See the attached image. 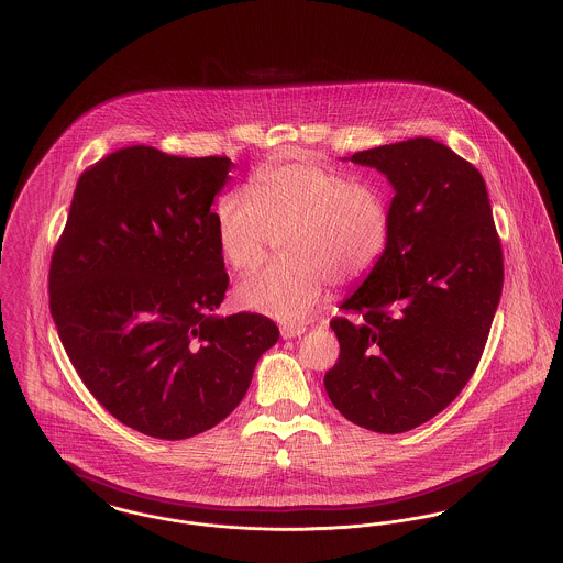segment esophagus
I'll return each mask as SVG.
<instances>
[{
  "label": "esophagus",
  "instance_id": "1",
  "mask_svg": "<svg viewBox=\"0 0 563 563\" xmlns=\"http://www.w3.org/2000/svg\"><path fill=\"white\" fill-rule=\"evenodd\" d=\"M303 332H306L303 325H280V336H283L285 341L298 339V336H302Z\"/></svg>",
  "mask_w": 563,
  "mask_h": 563
}]
</instances>
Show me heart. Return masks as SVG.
I'll use <instances>...</instances> for the list:
<instances>
[{
  "label": "heart",
  "instance_id": "1",
  "mask_svg": "<svg viewBox=\"0 0 563 563\" xmlns=\"http://www.w3.org/2000/svg\"><path fill=\"white\" fill-rule=\"evenodd\" d=\"M218 249L235 272L265 260L272 235H283L280 255L235 289L246 310L285 323L306 319L328 285L366 278L388 249L391 214L384 190L317 161L274 163L251 179L249 190L224 192L212 210Z\"/></svg>",
  "mask_w": 563,
  "mask_h": 563
}]
</instances>
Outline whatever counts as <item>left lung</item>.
I'll list each match as a JSON object with an SVG mask.
<instances>
[{
	"mask_svg": "<svg viewBox=\"0 0 563 563\" xmlns=\"http://www.w3.org/2000/svg\"><path fill=\"white\" fill-rule=\"evenodd\" d=\"M394 188L386 253L330 321L341 355L325 391L349 422L396 434L443 411L472 379L504 287L484 177L416 136L355 152Z\"/></svg>",
	"mask_w": 563,
	"mask_h": 563,
	"instance_id": "left-lung-1",
	"label": "left lung"
}]
</instances>
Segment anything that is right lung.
I'll return each instance as SVG.
<instances>
[{
    "label": "right lung",
    "instance_id": "1",
    "mask_svg": "<svg viewBox=\"0 0 563 563\" xmlns=\"http://www.w3.org/2000/svg\"><path fill=\"white\" fill-rule=\"evenodd\" d=\"M233 163L122 147L86 169L53 251L48 306L93 398L156 439L217 427L278 341L257 312L214 314L229 276L212 220Z\"/></svg>",
    "mask_w": 563,
    "mask_h": 563
}]
</instances>
